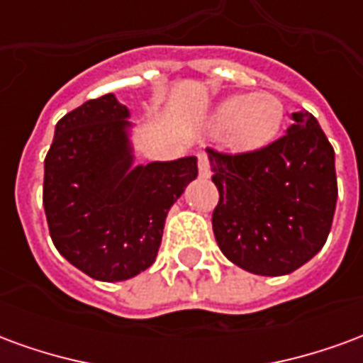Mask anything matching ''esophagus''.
<instances>
[{
	"label": "esophagus",
	"instance_id": "34e87169",
	"mask_svg": "<svg viewBox=\"0 0 363 363\" xmlns=\"http://www.w3.org/2000/svg\"><path fill=\"white\" fill-rule=\"evenodd\" d=\"M198 171H200V177H204V179L210 177V159L206 153H198Z\"/></svg>",
	"mask_w": 363,
	"mask_h": 363
}]
</instances>
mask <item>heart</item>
I'll return each mask as SVG.
<instances>
[{
    "label": "heart",
    "mask_w": 363,
    "mask_h": 363,
    "mask_svg": "<svg viewBox=\"0 0 363 363\" xmlns=\"http://www.w3.org/2000/svg\"><path fill=\"white\" fill-rule=\"evenodd\" d=\"M286 108L278 95L260 91L233 95L218 104L212 114L216 128H225L228 142L239 150H257L270 143L280 132Z\"/></svg>",
    "instance_id": "1"
}]
</instances>
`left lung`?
<instances>
[{"label": "left lung", "mask_w": 363, "mask_h": 363, "mask_svg": "<svg viewBox=\"0 0 363 363\" xmlns=\"http://www.w3.org/2000/svg\"><path fill=\"white\" fill-rule=\"evenodd\" d=\"M288 134L247 153L208 147L220 202L212 228L221 252L259 276H284L323 249L335 218V150L307 111Z\"/></svg>", "instance_id": "left-lung-1"}]
</instances>
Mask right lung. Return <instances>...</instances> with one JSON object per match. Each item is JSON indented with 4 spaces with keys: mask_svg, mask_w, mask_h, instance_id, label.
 Instances as JSON below:
<instances>
[{
    "mask_svg": "<svg viewBox=\"0 0 363 363\" xmlns=\"http://www.w3.org/2000/svg\"><path fill=\"white\" fill-rule=\"evenodd\" d=\"M130 111L108 95L67 112L44 159L43 204L60 255L122 281L155 262L167 213L198 177L196 157L135 165Z\"/></svg>",
    "mask_w": 363,
    "mask_h": 363,
    "instance_id": "1",
    "label": "right lung"
}]
</instances>
